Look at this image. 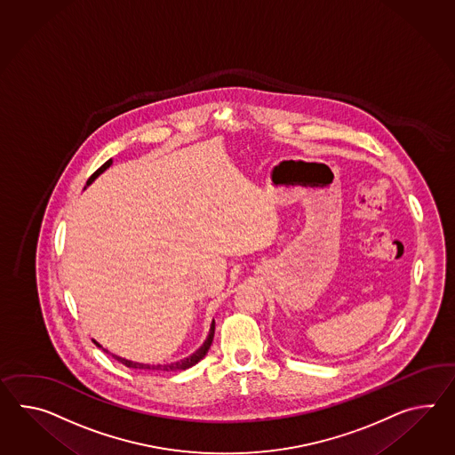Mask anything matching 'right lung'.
Wrapping results in <instances>:
<instances>
[{"instance_id": "right-lung-1", "label": "right lung", "mask_w": 455, "mask_h": 455, "mask_svg": "<svg viewBox=\"0 0 455 455\" xmlns=\"http://www.w3.org/2000/svg\"><path fill=\"white\" fill-rule=\"evenodd\" d=\"M111 159H108L105 164H101L92 176H90L89 180H87V186L92 184L95 179L100 176L101 172L107 169V167L110 166ZM213 333H215V322H212L211 333H209V337H207V340L204 342V345L200 347L199 350L196 352V354L190 355L188 358H184V360H180V362H174V363H169V365H145V363H138V362H132V360H126V358H122V356H116V355H111L115 360H118V362H122L123 365L128 366V368H136V370H163V371H176V370H188L190 366L196 365L197 362H200L207 352H209V348H211L212 340H213ZM97 344V342H95ZM99 345V344H97ZM100 347V345H99ZM103 352H107L108 354V350H105L103 348Z\"/></svg>"}]
</instances>
